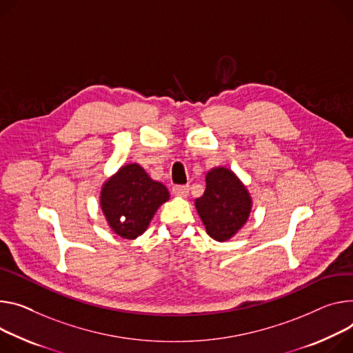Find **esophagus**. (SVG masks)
Wrapping results in <instances>:
<instances>
[{
	"label": "esophagus",
	"instance_id": "obj_1",
	"mask_svg": "<svg viewBox=\"0 0 353 353\" xmlns=\"http://www.w3.org/2000/svg\"><path fill=\"white\" fill-rule=\"evenodd\" d=\"M172 191H173L174 196L185 197L188 194V191H190V185L188 184H176V185H173Z\"/></svg>",
	"mask_w": 353,
	"mask_h": 353
}]
</instances>
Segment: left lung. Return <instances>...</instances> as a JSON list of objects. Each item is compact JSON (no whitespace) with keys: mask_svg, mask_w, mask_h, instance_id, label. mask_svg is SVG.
Returning a JSON list of instances; mask_svg holds the SVG:
<instances>
[{"mask_svg":"<svg viewBox=\"0 0 353 353\" xmlns=\"http://www.w3.org/2000/svg\"><path fill=\"white\" fill-rule=\"evenodd\" d=\"M207 187L196 208L207 234L219 242L234 236L250 212V197L243 184L228 169L216 168L205 176Z\"/></svg>","mask_w":353,"mask_h":353,"instance_id":"1","label":"left lung"}]
</instances>
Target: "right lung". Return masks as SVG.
<instances>
[{"instance_id":"obj_1","label":"right lung","mask_w":353,"mask_h":353,"mask_svg":"<svg viewBox=\"0 0 353 353\" xmlns=\"http://www.w3.org/2000/svg\"><path fill=\"white\" fill-rule=\"evenodd\" d=\"M168 200V188L153 181L139 165L121 168L101 191V208L110 227L125 239L142 235L156 210Z\"/></svg>"}]
</instances>
